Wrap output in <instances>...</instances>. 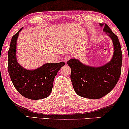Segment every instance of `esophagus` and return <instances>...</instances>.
Here are the masks:
<instances>
[{"mask_svg": "<svg viewBox=\"0 0 129 129\" xmlns=\"http://www.w3.org/2000/svg\"><path fill=\"white\" fill-rule=\"evenodd\" d=\"M70 57H71V56H66V57H64V62H67L68 61V60H69L70 59Z\"/></svg>", "mask_w": 129, "mask_h": 129, "instance_id": "obj_1", "label": "esophagus"}]
</instances>
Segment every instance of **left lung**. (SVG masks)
<instances>
[{"label": "left lung", "mask_w": 129, "mask_h": 129, "mask_svg": "<svg viewBox=\"0 0 129 129\" xmlns=\"http://www.w3.org/2000/svg\"><path fill=\"white\" fill-rule=\"evenodd\" d=\"M100 25L113 42V54L110 61L100 67L87 66L75 58L67 62L72 70L70 78L75 92L80 96L92 100L104 96L113 90L119 79L122 66V55L118 38L107 24Z\"/></svg>", "instance_id": "8db88e82"}]
</instances>
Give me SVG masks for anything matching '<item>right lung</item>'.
<instances>
[{
	"label": "right lung",
	"mask_w": 129,
	"mask_h": 129,
	"mask_svg": "<svg viewBox=\"0 0 129 129\" xmlns=\"http://www.w3.org/2000/svg\"><path fill=\"white\" fill-rule=\"evenodd\" d=\"M19 30L13 36L8 50V73L16 89L23 96L32 100L45 98L52 91L53 81L64 62L45 63L36 69L28 70L20 66L16 57Z\"/></svg>",
	"instance_id": "obj_1"
}]
</instances>
